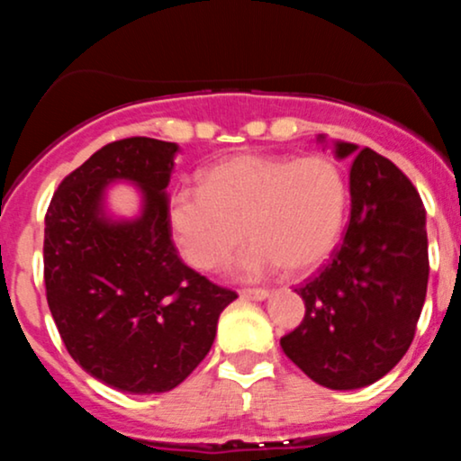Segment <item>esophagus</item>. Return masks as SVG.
Wrapping results in <instances>:
<instances>
[{"instance_id": "esophagus-1", "label": "esophagus", "mask_w": 461, "mask_h": 461, "mask_svg": "<svg viewBox=\"0 0 461 461\" xmlns=\"http://www.w3.org/2000/svg\"><path fill=\"white\" fill-rule=\"evenodd\" d=\"M268 290L264 288H253V290H240V299H247V301H264L268 299Z\"/></svg>"}]
</instances>
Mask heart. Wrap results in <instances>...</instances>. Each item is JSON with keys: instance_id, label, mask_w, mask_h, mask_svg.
Segmentation results:
<instances>
[{"instance_id": "1", "label": "heart", "mask_w": 461, "mask_h": 461, "mask_svg": "<svg viewBox=\"0 0 461 461\" xmlns=\"http://www.w3.org/2000/svg\"><path fill=\"white\" fill-rule=\"evenodd\" d=\"M345 173L327 156L238 153L201 173L199 188L168 199L173 240L190 267L214 271L245 236L253 240L238 262L242 277L277 267L303 275L321 267L347 223Z\"/></svg>"}]
</instances>
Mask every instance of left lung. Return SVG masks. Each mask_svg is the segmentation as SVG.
I'll use <instances>...</instances> for the list:
<instances>
[{"mask_svg":"<svg viewBox=\"0 0 461 461\" xmlns=\"http://www.w3.org/2000/svg\"><path fill=\"white\" fill-rule=\"evenodd\" d=\"M316 140L353 160L351 219L331 262L297 290L305 316L282 348L312 382L357 390L388 375L414 340L429 279L427 212L388 158L325 134Z\"/></svg>","mask_w":461,"mask_h":461,"instance_id":"1","label":"left lung"}]
</instances>
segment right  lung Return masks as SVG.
<instances>
[{
  "mask_svg": "<svg viewBox=\"0 0 461 461\" xmlns=\"http://www.w3.org/2000/svg\"><path fill=\"white\" fill-rule=\"evenodd\" d=\"M177 151L142 136L110 142L65 177L45 216L47 303L62 342L91 377L128 394L177 388L238 297L173 247L167 186ZM114 183L140 193L131 217L109 208Z\"/></svg>",
  "mask_w": 461,
  "mask_h": 461,
  "instance_id": "right-lung-1",
  "label": "right lung"
}]
</instances>
